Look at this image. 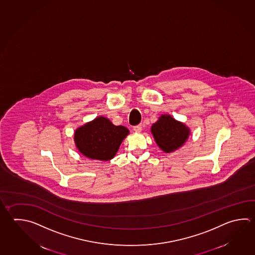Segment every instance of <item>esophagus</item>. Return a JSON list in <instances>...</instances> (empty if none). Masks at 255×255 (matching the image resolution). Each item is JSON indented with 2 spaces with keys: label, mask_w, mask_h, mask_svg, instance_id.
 I'll return each instance as SVG.
<instances>
[{
  "label": "esophagus",
  "mask_w": 255,
  "mask_h": 255,
  "mask_svg": "<svg viewBox=\"0 0 255 255\" xmlns=\"http://www.w3.org/2000/svg\"><path fill=\"white\" fill-rule=\"evenodd\" d=\"M133 130H134L135 132H140L141 131V125H136L133 127Z\"/></svg>",
  "instance_id": "esophagus-1"
}]
</instances>
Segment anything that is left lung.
<instances>
[{"mask_svg": "<svg viewBox=\"0 0 255 255\" xmlns=\"http://www.w3.org/2000/svg\"><path fill=\"white\" fill-rule=\"evenodd\" d=\"M150 131L157 145L166 153L173 152L186 143L190 135L187 125L169 115H161L151 125Z\"/></svg>", "mask_w": 255, "mask_h": 255, "instance_id": "1", "label": "left lung"}]
</instances>
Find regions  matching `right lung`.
Wrapping results in <instances>:
<instances>
[{"label":"right lung","mask_w":255,"mask_h":255,"mask_svg":"<svg viewBox=\"0 0 255 255\" xmlns=\"http://www.w3.org/2000/svg\"><path fill=\"white\" fill-rule=\"evenodd\" d=\"M129 133L125 126H116L105 116H98L75 130L74 141L85 157L107 161L115 158L121 143Z\"/></svg>","instance_id":"add662e5"}]
</instances>
